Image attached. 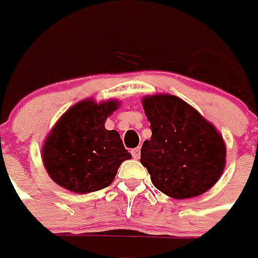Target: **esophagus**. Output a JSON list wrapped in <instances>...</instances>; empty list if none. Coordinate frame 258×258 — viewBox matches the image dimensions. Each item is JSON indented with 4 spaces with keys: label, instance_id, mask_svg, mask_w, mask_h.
<instances>
[{
    "label": "esophagus",
    "instance_id": "esophagus-1",
    "mask_svg": "<svg viewBox=\"0 0 258 258\" xmlns=\"http://www.w3.org/2000/svg\"><path fill=\"white\" fill-rule=\"evenodd\" d=\"M131 154H133L134 159H139V158H141V149H139V147L134 149L133 151H131Z\"/></svg>",
    "mask_w": 258,
    "mask_h": 258
}]
</instances>
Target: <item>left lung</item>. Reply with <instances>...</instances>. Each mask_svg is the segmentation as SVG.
Segmentation results:
<instances>
[{
    "mask_svg": "<svg viewBox=\"0 0 258 258\" xmlns=\"http://www.w3.org/2000/svg\"><path fill=\"white\" fill-rule=\"evenodd\" d=\"M142 104L153 135L143 142L141 163L154 186L174 200L212 188L226 165V146L214 124L169 93L145 96Z\"/></svg>",
    "mask_w": 258,
    "mask_h": 258,
    "instance_id": "8db88e82",
    "label": "left lung"
}]
</instances>
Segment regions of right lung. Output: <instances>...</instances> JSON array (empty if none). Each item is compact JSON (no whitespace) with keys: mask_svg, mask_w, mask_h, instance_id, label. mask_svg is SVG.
Returning a JSON list of instances; mask_svg holds the SVG:
<instances>
[{"mask_svg":"<svg viewBox=\"0 0 258 258\" xmlns=\"http://www.w3.org/2000/svg\"><path fill=\"white\" fill-rule=\"evenodd\" d=\"M119 105L116 99L97 103L89 97L60 116L41 149L44 167L54 183L78 194L111 184L119 166L131 159L119 133L104 127Z\"/></svg>","mask_w":258,"mask_h":258,"instance_id":"obj_1","label":"right lung"}]
</instances>
